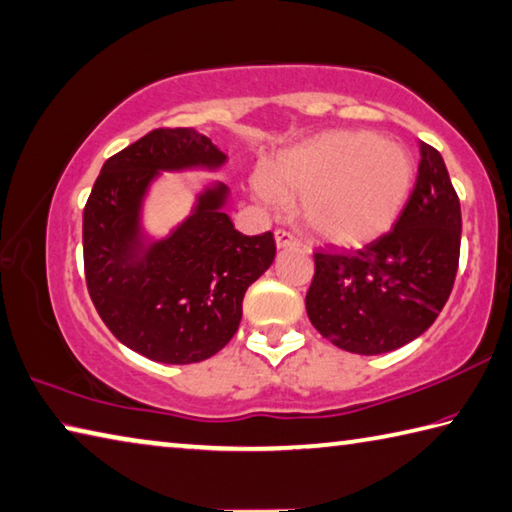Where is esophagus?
Segmentation results:
<instances>
[{"mask_svg":"<svg viewBox=\"0 0 512 512\" xmlns=\"http://www.w3.org/2000/svg\"><path fill=\"white\" fill-rule=\"evenodd\" d=\"M275 244H277V248H293L300 244V241H297L288 230L280 228V230H275Z\"/></svg>","mask_w":512,"mask_h":512,"instance_id":"esophagus-1","label":"esophagus"}]
</instances>
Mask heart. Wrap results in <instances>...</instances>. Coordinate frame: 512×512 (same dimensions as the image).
Masks as SVG:
<instances>
[{"label":"heart","mask_w":512,"mask_h":512,"mask_svg":"<svg viewBox=\"0 0 512 512\" xmlns=\"http://www.w3.org/2000/svg\"><path fill=\"white\" fill-rule=\"evenodd\" d=\"M414 181L403 145L365 132H333L280 156L255 176V197L268 208L300 201L315 235L338 246H362L392 228Z\"/></svg>","instance_id":"obj_1"}]
</instances>
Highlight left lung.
<instances>
[{"label":"left lung","instance_id":"1","mask_svg":"<svg viewBox=\"0 0 512 512\" xmlns=\"http://www.w3.org/2000/svg\"><path fill=\"white\" fill-rule=\"evenodd\" d=\"M414 190L387 235L360 250H318L306 313L333 345L378 356L432 327L459 268L461 206L443 156L418 141Z\"/></svg>","mask_w":512,"mask_h":512}]
</instances>
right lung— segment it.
Here are the masks:
<instances>
[{
	"instance_id": "right-lung-1",
	"label": "right lung",
	"mask_w": 512,
	"mask_h": 512,
	"mask_svg": "<svg viewBox=\"0 0 512 512\" xmlns=\"http://www.w3.org/2000/svg\"><path fill=\"white\" fill-rule=\"evenodd\" d=\"M228 156L190 127L154 129L105 161L82 215L87 288L102 322L141 356L190 365L224 349L241 302L275 259L273 232L241 235L228 185L210 183L167 237L143 230V201L161 172H215Z\"/></svg>"
}]
</instances>
